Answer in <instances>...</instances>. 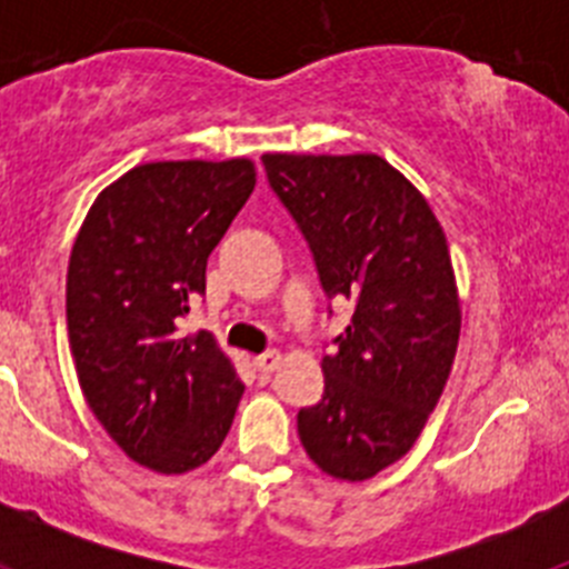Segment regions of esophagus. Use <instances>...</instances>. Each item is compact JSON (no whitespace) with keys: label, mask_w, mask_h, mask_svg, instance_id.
<instances>
[{"label":"esophagus","mask_w":569,"mask_h":569,"mask_svg":"<svg viewBox=\"0 0 569 569\" xmlns=\"http://www.w3.org/2000/svg\"><path fill=\"white\" fill-rule=\"evenodd\" d=\"M253 365L259 373H273V370H279V365H281V353L279 350H268V353L256 356Z\"/></svg>","instance_id":"34e87169"}]
</instances>
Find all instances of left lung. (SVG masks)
Here are the masks:
<instances>
[{
    "label": "left lung",
    "instance_id": "left-lung-1",
    "mask_svg": "<svg viewBox=\"0 0 569 569\" xmlns=\"http://www.w3.org/2000/svg\"><path fill=\"white\" fill-rule=\"evenodd\" d=\"M270 188L313 250L325 293L356 305L325 396L299 410L310 459L367 481L416 445L441 399L461 333L445 230L425 196L376 153H264Z\"/></svg>",
    "mask_w": 569,
    "mask_h": 569
}]
</instances>
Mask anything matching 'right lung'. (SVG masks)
<instances>
[{"label":"right lung","instance_id":"right-lung-1","mask_svg":"<svg viewBox=\"0 0 569 569\" xmlns=\"http://www.w3.org/2000/svg\"><path fill=\"white\" fill-rule=\"evenodd\" d=\"M256 188L250 159L136 164L97 196L68 264V339L99 425L148 470L222 447L244 385L213 333H182L210 250Z\"/></svg>","mask_w":569,"mask_h":569}]
</instances>
